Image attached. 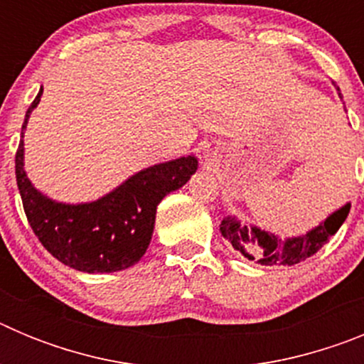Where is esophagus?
<instances>
[{"label":"esophagus","mask_w":364,"mask_h":364,"mask_svg":"<svg viewBox=\"0 0 364 364\" xmlns=\"http://www.w3.org/2000/svg\"><path fill=\"white\" fill-rule=\"evenodd\" d=\"M208 156H210V154H205V159H208Z\"/></svg>","instance_id":"34e87169"}]
</instances>
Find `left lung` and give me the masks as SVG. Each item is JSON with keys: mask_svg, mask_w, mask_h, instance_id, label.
<instances>
[{"mask_svg": "<svg viewBox=\"0 0 364 364\" xmlns=\"http://www.w3.org/2000/svg\"><path fill=\"white\" fill-rule=\"evenodd\" d=\"M341 96V92H339ZM350 213V204L333 211L319 226L301 237L281 239L275 233L260 230L252 224H240L233 215H226L220 222V233L246 259L262 266H294L317 253L332 235L337 233Z\"/></svg>", "mask_w": 364, "mask_h": 364, "instance_id": "left-lung-1", "label": "left lung"}]
</instances>
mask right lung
I'll return each mask as SVG.
<instances>
[{"label":"right lung","mask_w":364,"mask_h":364,"mask_svg":"<svg viewBox=\"0 0 364 364\" xmlns=\"http://www.w3.org/2000/svg\"><path fill=\"white\" fill-rule=\"evenodd\" d=\"M41 95L43 89L25 114L21 138ZM197 167L195 156H180L138 171L98 200L63 204L45 197L28 180L23 140L16 153V180L32 231L50 255L85 273L120 272L136 264L153 237L156 205L182 188Z\"/></svg>","instance_id":"obj_1"}]
</instances>
